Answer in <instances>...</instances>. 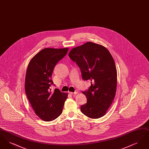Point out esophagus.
<instances>
[{
    "mask_svg": "<svg viewBox=\"0 0 149 149\" xmlns=\"http://www.w3.org/2000/svg\"><path fill=\"white\" fill-rule=\"evenodd\" d=\"M78 92H70V94H71V95H73V94H78Z\"/></svg>",
    "mask_w": 149,
    "mask_h": 149,
    "instance_id": "obj_1",
    "label": "esophagus"
}]
</instances>
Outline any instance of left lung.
Listing matches in <instances>:
<instances>
[{
  "label": "left lung",
  "instance_id": "1",
  "mask_svg": "<svg viewBox=\"0 0 149 149\" xmlns=\"http://www.w3.org/2000/svg\"><path fill=\"white\" fill-rule=\"evenodd\" d=\"M69 56L81 70L84 80L91 81L88 91H84L86 103L81 111L91 118H98L106 113L115 97L117 73L113 58L106 48L88 42L72 49Z\"/></svg>",
  "mask_w": 149,
  "mask_h": 149
}]
</instances>
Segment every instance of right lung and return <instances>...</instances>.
I'll return each instance as SVG.
<instances>
[{"mask_svg":"<svg viewBox=\"0 0 149 149\" xmlns=\"http://www.w3.org/2000/svg\"><path fill=\"white\" fill-rule=\"evenodd\" d=\"M69 49L45 48L29 63L25 78V92L36 114L45 121L55 120L63 112L68 94L58 89L51 92L52 74L57 63Z\"/></svg>","mask_w":149,"mask_h":149,"instance_id":"1","label":"right lung"}]
</instances>
